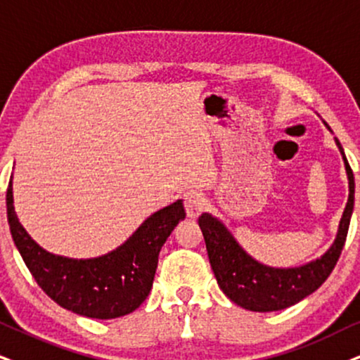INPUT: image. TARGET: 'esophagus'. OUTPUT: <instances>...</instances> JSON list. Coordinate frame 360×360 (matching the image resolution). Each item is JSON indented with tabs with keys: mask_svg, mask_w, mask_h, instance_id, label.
<instances>
[{
	"mask_svg": "<svg viewBox=\"0 0 360 360\" xmlns=\"http://www.w3.org/2000/svg\"><path fill=\"white\" fill-rule=\"evenodd\" d=\"M184 207H186V214L188 217H198L199 214L204 211L206 207V199L201 193L198 191H189V193L184 194Z\"/></svg>",
	"mask_w": 360,
	"mask_h": 360,
	"instance_id": "esophagus-1",
	"label": "esophagus"
}]
</instances>
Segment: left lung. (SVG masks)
Listing matches in <instances>:
<instances>
[{
	"label": "left lung",
	"mask_w": 360,
	"mask_h": 360,
	"mask_svg": "<svg viewBox=\"0 0 360 360\" xmlns=\"http://www.w3.org/2000/svg\"><path fill=\"white\" fill-rule=\"evenodd\" d=\"M324 124L330 131L326 121ZM334 139L342 154L345 172H347L349 199L340 217L334 244L316 261L297 267L266 266L249 256L217 217H212L209 212L199 216V227L206 240L209 262H211L217 284L222 292L238 306L254 312L282 311V309L294 306L314 290L319 289L338 264L354 211L356 183H354L352 169H350L344 149L339 139Z\"/></svg>",
	"instance_id": "8db88e82"
}]
</instances>
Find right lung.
I'll use <instances>...</instances> for the list:
<instances>
[{
  "label": "right lung",
  "mask_w": 360,
  "mask_h": 360,
  "mask_svg": "<svg viewBox=\"0 0 360 360\" xmlns=\"http://www.w3.org/2000/svg\"><path fill=\"white\" fill-rule=\"evenodd\" d=\"M8 224L22 261L54 302L91 319H116L148 297L158 257L172 229L186 217L183 201L151 214L115 251L93 259H71L44 251L18 219L13 179L6 191Z\"/></svg>",
  "instance_id": "right-lung-1"
}]
</instances>
